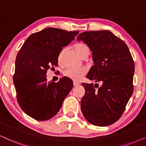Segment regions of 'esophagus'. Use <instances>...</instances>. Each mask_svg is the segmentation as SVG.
<instances>
[{"label": "esophagus", "mask_w": 146, "mask_h": 146, "mask_svg": "<svg viewBox=\"0 0 146 146\" xmlns=\"http://www.w3.org/2000/svg\"><path fill=\"white\" fill-rule=\"evenodd\" d=\"M73 86H74L75 87H76V86H79V84L78 82H73Z\"/></svg>", "instance_id": "obj_1"}]
</instances>
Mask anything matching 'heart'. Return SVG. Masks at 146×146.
Listing matches in <instances>:
<instances>
[{"mask_svg":"<svg viewBox=\"0 0 146 146\" xmlns=\"http://www.w3.org/2000/svg\"><path fill=\"white\" fill-rule=\"evenodd\" d=\"M73 49L82 58L84 57L87 54V53L89 52V49L86 46V45L83 44H76L73 46ZM64 52V50L62 49L60 53L58 54V64H61L62 56H63ZM88 70L86 68L82 67L79 69H67L64 71L63 74L65 77L71 79L72 80L75 81V82H79L82 80L83 77L86 75Z\"/></svg>","mask_w":146,"mask_h":146,"instance_id":"obj_1","label":"heart"}]
</instances>
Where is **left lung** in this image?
Masks as SVG:
<instances>
[{
	"label": "left lung",
	"mask_w": 146,
	"mask_h": 146,
	"mask_svg": "<svg viewBox=\"0 0 146 146\" xmlns=\"http://www.w3.org/2000/svg\"><path fill=\"white\" fill-rule=\"evenodd\" d=\"M77 41L84 42L92 52L94 65L86 77L102 82L100 87L82 84L86 90L81 101L82 113L96 126L112 125L121 117L133 92L135 64L129 50L107 30L81 33Z\"/></svg>",
	"instance_id": "left-lung-1"
}]
</instances>
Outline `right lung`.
Masks as SVG:
<instances>
[{"mask_svg":"<svg viewBox=\"0 0 146 146\" xmlns=\"http://www.w3.org/2000/svg\"><path fill=\"white\" fill-rule=\"evenodd\" d=\"M78 34L48 27L30 35L19 50L13 75L17 99L23 111L33 119L44 121L54 117L73 88L71 79L48 82L46 74L50 68L58 66L60 52Z\"/></svg>","mask_w":146,"mask_h":146,"instance_id":"obj_1","label":"right lung"}]
</instances>
